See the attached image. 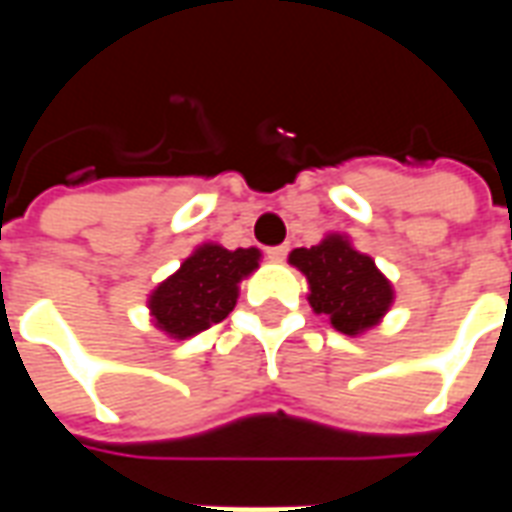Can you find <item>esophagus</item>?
I'll list each match as a JSON object with an SVG mask.
<instances>
[{"label":"esophagus","instance_id":"34e87169","mask_svg":"<svg viewBox=\"0 0 512 512\" xmlns=\"http://www.w3.org/2000/svg\"><path fill=\"white\" fill-rule=\"evenodd\" d=\"M290 252V246L288 244H279V246H268L266 249V255L271 257V260H285Z\"/></svg>","mask_w":512,"mask_h":512}]
</instances>
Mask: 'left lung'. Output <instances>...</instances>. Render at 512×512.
Returning <instances> with one entry per match:
<instances>
[{
    "instance_id": "obj_1",
    "label": "left lung",
    "mask_w": 512,
    "mask_h": 512,
    "mask_svg": "<svg viewBox=\"0 0 512 512\" xmlns=\"http://www.w3.org/2000/svg\"><path fill=\"white\" fill-rule=\"evenodd\" d=\"M290 263L310 279L312 310L329 315L337 332H365L392 304V288L376 263L340 235L310 249H293Z\"/></svg>"
}]
</instances>
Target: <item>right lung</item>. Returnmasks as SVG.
<instances>
[{"label":"right lung","instance_id":"obj_1","mask_svg":"<svg viewBox=\"0 0 512 512\" xmlns=\"http://www.w3.org/2000/svg\"><path fill=\"white\" fill-rule=\"evenodd\" d=\"M257 249H224L205 244L161 282L150 296V310L156 323L172 337H191L222 323L235 307L238 282L257 268Z\"/></svg>","mask_w":512,"mask_h":512}]
</instances>
